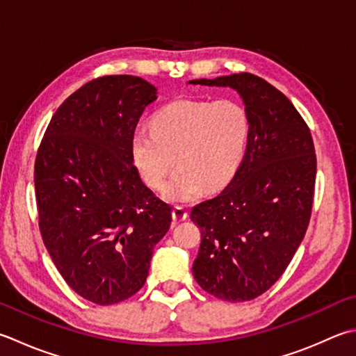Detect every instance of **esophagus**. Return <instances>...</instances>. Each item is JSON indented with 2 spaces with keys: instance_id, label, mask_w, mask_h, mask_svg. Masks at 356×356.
Wrapping results in <instances>:
<instances>
[{
  "instance_id": "1",
  "label": "esophagus",
  "mask_w": 356,
  "mask_h": 356,
  "mask_svg": "<svg viewBox=\"0 0 356 356\" xmlns=\"http://www.w3.org/2000/svg\"><path fill=\"white\" fill-rule=\"evenodd\" d=\"M172 217H173V221H175V223H179V221H184L187 218V211L184 209V207L177 206L172 212Z\"/></svg>"
}]
</instances>
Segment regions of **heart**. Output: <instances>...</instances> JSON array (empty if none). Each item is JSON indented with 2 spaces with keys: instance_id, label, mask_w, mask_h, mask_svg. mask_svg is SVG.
Returning <instances> with one entry per match:
<instances>
[{
  "instance_id": "1",
  "label": "heart",
  "mask_w": 356,
  "mask_h": 356,
  "mask_svg": "<svg viewBox=\"0 0 356 356\" xmlns=\"http://www.w3.org/2000/svg\"><path fill=\"white\" fill-rule=\"evenodd\" d=\"M152 130L131 135V158L152 189H163L173 165L177 170L164 197L175 204L197 200L206 187L226 186L243 163L250 143V118L231 99H178L150 120Z\"/></svg>"
}]
</instances>
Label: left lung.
<instances>
[{
    "label": "left lung",
    "mask_w": 356,
    "mask_h": 356,
    "mask_svg": "<svg viewBox=\"0 0 356 356\" xmlns=\"http://www.w3.org/2000/svg\"><path fill=\"white\" fill-rule=\"evenodd\" d=\"M192 83L237 90L250 118L240 169L191 212L201 231L193 277L212 296L243 302L277 282L305 236L316 183L313 138L288 97L254 74Z\"/></svg>",
    "instance_id": "8db88e82"
}]
</instances>
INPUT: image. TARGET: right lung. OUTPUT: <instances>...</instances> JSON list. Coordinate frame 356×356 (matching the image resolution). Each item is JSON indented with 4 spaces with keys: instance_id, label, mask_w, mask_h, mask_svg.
Segmentation results:
<instances>
[{
    "instance_id": "add662e5",
    "label": "right lung",
    "mask_w": 356,
    "mask_h": 356,
    "mask_svg": "<svg viewBox=\"0 0 356 356\" xmlns=\"http://www.w3.org/2000/svg\"><path fill=\"white\" fill-rule=\"evenodd\" d=\"M156 88L136 76H104L72 92L40 143L38 227L74 291L97 305L131 298L149 276L172 207L139 177L131 135Z\"/></svg>"
}]
</instances>
